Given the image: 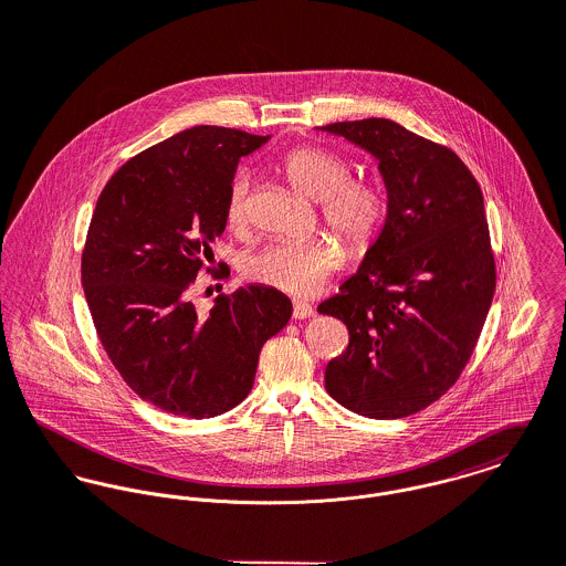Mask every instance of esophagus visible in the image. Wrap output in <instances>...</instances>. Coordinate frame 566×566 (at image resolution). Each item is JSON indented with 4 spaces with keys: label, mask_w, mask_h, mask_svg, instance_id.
Segmentation results:
<instances>
[{
    "label": "esophagus",
    "mask_w": 566,
    "mask_h": 566,
    "mask_svg": "<svg viewBox=\"0 0 566 566\" xmlns=\"http://www.w3.org/2000/svg\"><path fill=\"white\" fill-rule=\"evenodd\" d=\"M314 308L308 302H293V316L295 318H308L313 316Z\"/></svg>",
    "instance_id": "obj_1"
}]
</instances>
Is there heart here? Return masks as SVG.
Masks as SVG:
<instances>
[{"label": "heart", "mask_w": 566, "mask_h": 566, "mask_svg": "<svg viewBox=\"0 0 566 566\" xmlns=\"http://www.w3.org/2000/svg\"><path fill=\"white\" fill-rule=\"evenodd\" d=\"M280 171L293 189L318 201L321 214L354 250H367L376 243L386 226L388 199L379 185L352 178V165L321 147H295ZM250 176L239 171L226 195V223L243 230L250 221ZM345 262V248L334 237H311L264 245L243 258V275L255 284L289 293L313 295Z\"/></svg>", "instance_id": "heart-1"}]
</instances>
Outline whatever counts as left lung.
Segmentation results:
<instances>
[{"instance_id": "obj_1", "label": "left lung", "mask_w": 566, "mask_h": 566, "mask_svg": "<svg viewBox=\"0 0 566 566\" xmlns=\"http://www.w3.org/2000/svg\"><path fill=\"white\" fill-rule=\"evenodd\" d=\"M371 151L388 217L356 275L318 313L349 329L325 388L371 419L415 415L464 371L493 302L497 271L484 197L455 151L390 119L323 126Z\"/></svg>"}]
</instances>
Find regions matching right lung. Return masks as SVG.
I'll use <instances>...</instances> for the list:
<instances>
[{"instance_id":"right-lung-1","label":"right lung","mask_w":566,"mask_h":566,"mask_svg":"<svg viewBox=\"0 0 566 566\" xmlns=\"http://www.w3.org/2000/svg\"><path fill=\"white\" fill-rule=\"evenodd\" d=\"M266 138L234 127L185 129L122 165L91 217L82 286L97 336L127 386L176 417L210 419L239 406L262 345L293 313L269 286L221 293L208 314L189 302L197 273L212 271L206 260L226 230L239 158Z\"/></svg>"}]
</instances>
